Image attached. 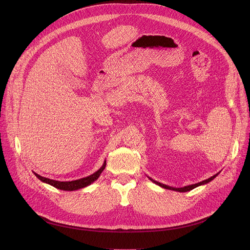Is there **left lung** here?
Instances as JSON below:
<instances>
[{"label":"left lung","mask_w":250,"mask_h":250,"mask_svg":"<svg viewBox=\"0 0 250 250\" xmlns=\"http://www.w3.org/2000/svg\"><path fill=\"white\" fill-rule=\"evenodd\" d=\"M217 176H218V174L211 176L210 178H208V179L204 180V181H202V182H200V183L193 184V185H189V186H186V187H183V188H173V187H170V186H167V185L161 184V183H159V182H157V181H154V180H152V179H150V180H151L152 182H154L155 184H157L158 186H160V187H162V188H165V189H168V190H174V191H177V192H187V191H191V190H193L194 188H196V187H198V186H200V185L207 184V183L210 182V181L213 179V178H216Z\"/></svg>","instance_id":"obj_1"}]
</instances>
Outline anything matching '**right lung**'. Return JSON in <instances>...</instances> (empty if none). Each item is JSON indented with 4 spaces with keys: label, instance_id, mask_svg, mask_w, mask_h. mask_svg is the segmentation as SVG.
Returning <instances> with one entry per match:
<instances>
[{
    "label": "right lung",
    "instance_id": "obj_1",
    "mask_svg": "<svg viewBox=\"0 0 250 250\" xmlns=\"http://www.w3.org/2000/svg\"><path fill=\"white\" fill-rule=\"evenodd\" d=\"M105 167V161L104 162L103 166L97 171L95 172L94 174L88 176V177H85V178H82V179H79V180H74V181H69V182H60V181H55V180H51V179H48V178H45V177H42L37 173H34L35 176H37L39 179L44 183H47L57 189H60V190H64V191H74V190H78V189H81V188H84L88 185H90L91 183H93L94 181H96L99 176L101 175V173L103 172V170L104 169Z\"/></svg>",
    "mask_w": 250,
    "mask_h": 250
}]
</instances>
